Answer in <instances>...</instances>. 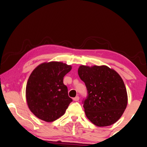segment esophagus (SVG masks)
Wrapping results in <instances>:
<instances>
[{
    "label": "esophagus",
    "mask_w": 147,
    "mask_h": 147,
    "mask_svg": "<svg viewBox=\"0 0 147 147\" xmlns=\"http://www.w3.org/2000/svg\"><path fill=\"white\" fill-rule=\"evenodd\" d=\"M79 99H80V98H79V96H76V97H75V98H73V100H74V101H78V100H79Z\"/></svg>",
    "instance_id": "esophagus-1"
}]
</instances>
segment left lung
Masks as SVG:
<instances>
[{"instance_id":"8db88e82","label":"left lung","mask_w":147,"mask_h":147,"mask_svg":"<svg viewBox=\"0 0 147 147\" xmlns=\"http://www.w3.org/2000/svg\"><path fill=\"white\" fill-rule=\"evenodd\" d=\"M78 74L88 93L83 101L87 118L99 127L114 124L127 105V93L120 75L106 65H81Z\"/></svg>"}]
</instances>
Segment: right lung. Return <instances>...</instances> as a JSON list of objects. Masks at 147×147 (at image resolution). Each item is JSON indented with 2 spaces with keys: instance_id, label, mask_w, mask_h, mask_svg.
Segmentation results:
<instances>
[{
  "instance_id": "right-lung-1",
  "label": "right lung",
  "mask_w": 147,
  "mask_h": 147,
  "mask_svg": "<svg viewBox=\"0 0 147 147\" xmlns=\"http://www.w3.org/2000/svg\"><path fill=\"white\" fill-rule=\"evenodd\" d=\"M71 69L61 62L42 63L34 69L26 87L27 104L34 116L49 122L65 114L72 100L63 78Z\"/></svg>"
}]
</instances>
